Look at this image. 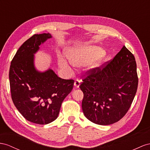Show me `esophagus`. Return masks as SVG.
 Instances as JSON below:
<instances>
[{
	"label": "esophagus",
	"mask_w": 150,
	"mask_h": 150,
	"mask_svg": "<svg viewBox=\"0 0 150 150\" xmlns=\"http://www.w3.org/2000/svg\"><path fill=\"white\" fill-rule=\"evenodd\" d=\"M80 85V80L76 79L75 82H74V86H75V88H79V86Z\"/></svg>",
	"instance_id": "obj_1"
}]
</instances>
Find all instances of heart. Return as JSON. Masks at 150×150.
Here are the masks:
<instances>
[{
    "instance_id": "obj_1",
    "label": "heart",
    "mask_w": 150,
    "mask_h": 150,
    "mask_svg": "<svg viewBox=\"0 0 150 150\" xmlns=\"http://www.w3.org/2000/svg\"><path fill=\"white\" fill-rule=\"evenodd\" d=\"M103 54V50L98 46L84 45L72 48L68 54L70 63L75 67H79L86 65L90 70H96L103 65V61L97 59ZM61 68L68 71H71L70 64L63 57L59 61Z\"/></svg>"
}]
</instances>
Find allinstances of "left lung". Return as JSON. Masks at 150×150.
Segmentation results:
<instances>
[{
  "mask_svg": "<svg viewBox=\"0 0 150 150\" xmlns=\"http://www.w3.org/2000/svg\"><path fill=\"white\" fill-rule=\"evenodd\" d=\"M89 74L80 86L84 115L101 125L120 120L129 110L137 89L134 55L124 46L110 62Z\"/></svg>",
  "mask_w": 150,
  "mask_h": 150,
  "instance_id": "1",
  "label": "left lung"
}]
</instances>
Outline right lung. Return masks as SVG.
<instances>
[{
	"label": "right lung",
	"mask_w": 150,
	"mask_h": 150,
	"mask_svg": "<svg viewBox=\"0 0 150 150\" xmlns=\"http://www.w3.org/2000/svg\"><path fill=\"white\" fill-rule=\"evenodd\" d=\"M50 33L35 34L26 40L11 61L9 82L15 106L26 120L45 125L55 120L64 98L74 87V80L57 76L52 69L38 71L35 66V54Z\"/></svg>",
	"instance_id": "add662e5"
}]
</instances>
